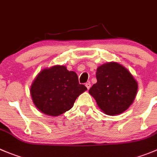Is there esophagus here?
Here are the masks:
<instances>
[{"label": "esophagus", "instance_id": "34e87169", "mask_svg": "<svg viewBox=\"0 0 157 157\" xmlns=\"http://www.w3.org/2000/svg\"><path fill=\"white\" fill-rule=\"evenodd\" d=\"M85 86H86V87L87 88V90H89L90 88L91 84H90V82H88V83H86V84H85Z\"/></svg>", "mask_w": 157, "mask_h": 157}]
</instances>
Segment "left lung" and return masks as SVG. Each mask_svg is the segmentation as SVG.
<instances>
[{"label":"left lung","mask_w":157,"mask_h":157,"mask_svg":"<svg viewBox=\"0 0 157 157\" xmlns=\"http://www.w3.org/2000/svg\"><path fill=\"white\" fill-rule=\"evenodd\" d=\"M97 82L89 90L104 113L115 116L122 113L133 103L137 82L130 71L116 62L98 67L96 73Z\"/></svg>","instance_id":"1"}]
</instances>
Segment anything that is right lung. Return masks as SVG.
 I'll return each instance as SVG.
<instances>
[{
	"mask_svg": "<svg viewBox=\"0 0 157 157\" xmlns=\"http://www.w3.org/2000/svg\"><path fill=\"white\" fill-rule=\"evenodd\" d=\"M86 90L84 85L79 83L74 71L57 65L38 74L32 83L30 95L40 112L55 117L71 109L76 99Z\"/></svg>",
	"mask_w": 157,
	"mask_h": 157,
	"instance_id": "obj_1",
	"label": "right lung"
}]
</instances>
